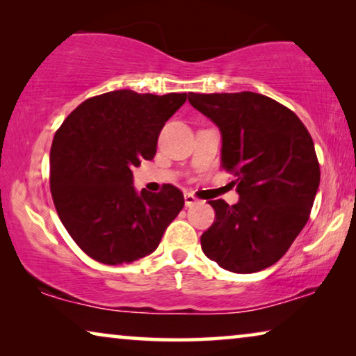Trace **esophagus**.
<instances>
[{
	"instance_id": "esophagus-1",
	"label": "esophagus",
	"mask_w": 356,
	"mask_h": 356,
	"mask_svg": "<svg viewBox=\"0 0 356 356\" xmlns=\"http://www.w3.org/2000/svg\"><path fill=\"white\" fill-rule=\"evenodd\" d=\"M196 202H197V197L194 196V194L184 193V204H186V207H193Z\"/></svg>"
}]
</instances>
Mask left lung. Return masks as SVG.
<instances>
[{"label":"left lung","instance_id":"left-lung-1","mask_svg":"<svg viewBox=\"0 0 356 356\" xmlns=\"http://www.w3.org/2000/svg\"><path fill=\"white\" fill-rule=\"evenodd\" d=\"M189 104L218 126L222 167L235 175L240 201H209L216 220L201 246L222 269L251 274L289 251L309 218L319 162L293 111L254 92L191 94Z\"/></svg>","mask_w":356,"mask_h":356}]
</instances>
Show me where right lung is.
I'll return each mask as SVG.
<instances>
[{
    "instance_id": "obj_1",
    "label": "right lung",
    "mask_w": 356,
    "mask_h": 356,
    "mask_svg": "<svg viewBox=\"0 0 356 356\" xmlns=\"http://www.w3.org/2000/svg\"><path fill=\"white\" fill-rule=\"evenodd\" d=\"M186 94L113 90L77 106L53 138L50 189L58 217L77 246L102 264L138 261L157 250L184 206L183 193L133 186V167L152 160L165 121Z\"/></svg>"
}]
</instances>
